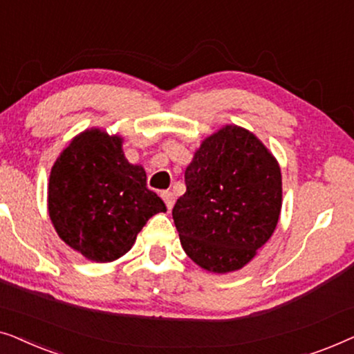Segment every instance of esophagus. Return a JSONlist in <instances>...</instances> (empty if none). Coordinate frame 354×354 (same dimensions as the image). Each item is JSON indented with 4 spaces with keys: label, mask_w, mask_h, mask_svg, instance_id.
Masks as SVG:
<instances>
[{
    "label": "esophagus",
    "mask_w": 354,
    "mask_h": 354,
    "mask_svg": "<svg viewBox=\"0 0 354 354\" xmlns=\"http://www.w3.org/2000/svg\"><path fill=\"white\" fill-rule=\"evenodd\" d=\"M161 196H162L164 203H166L167 209H172L174 203H176V196H174V193H172V192H162Z\"/></svg>",
    "instance_id": "obj_1"
}]
</instances>
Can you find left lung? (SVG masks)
<instances>
[{"label":"left lung","mask_w":354,"mask_h":354,"mask_svg":"<svg viewBox=\"0 0 354 354\" xmlns=\"http://www.w3.org/2000/svg\"><path fill=\"white\" fill-rule=\"evenodd\" d=\"M172 209L182 248L214 274L239 270L263 248L282 209V174L253 132L224 125L203 140Z\"/></svg>","instance_id":"8db88e82"}]
</instances>
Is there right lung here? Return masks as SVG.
<instances>
[{
	"instance_id": "1",
	"label": "right lung",
	"mask_w": 354,
	"mask_h": 354,
	"mask_svg": "<svg viewBox=\"0 0 354 354\" xmlns=\"http://www.w3.org/2000/svg\"><path fill=\"white\" fill-rule=\"evenodd\" d=\"M124 138L88 129L71 140L53 164L48 212L59 239L95 263L132 248L149 217L166 205L148 190L147 172L130 164Z\"/></svg>"
}]
</instances>
